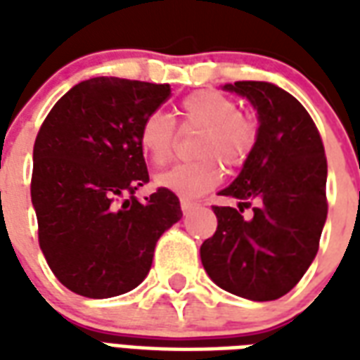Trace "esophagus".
Instances as JSON below:
<instances>
[{"label":"esophagus","instance_id":"esophagus-1","mask_svg":"<svg viewBox=\"0 0 360 360\" xmlns=\"http://www.w3.org/2000/svg\"><path fill=\"white\" fill-rule=\"evenodd\" d=\"M198 206V202H195V200H188V198H181V210H183V214H188V212H193Z\"/></svg>","mask_w":360,"mask_h":360}]
</instances>
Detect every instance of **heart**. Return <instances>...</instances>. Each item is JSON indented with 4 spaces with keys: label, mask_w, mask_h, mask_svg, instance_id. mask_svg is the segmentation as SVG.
Here are the masks:
<instances>
[{
    "label": "heart",
    "mask_w": 360,
    "mask_h": 360,
    "mask_svg": "<svg viewBox=\"0 0 360 360\" xmlns=\"http://www.w3.org/2000/svg\"><path fill=\"white\" fill-rule=\"evenodd\" d=\"M185 129L202 131L195 154L202 160L173 165L156 177L160 187L181 196H200L221 181V165L241 167L249 162L258 142L257 121L243 115L239 103L218 90H196L181 102ZM177 129L164 111H152L142 121L139 142L154 165L167 164L173 158Z\"/></svg>",
    "instance_id": "b5f03b06"
}]
</instances>
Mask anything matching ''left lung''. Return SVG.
<instances>
[{
    "instance_id": "left-lung-1",
    "label": "left lung",
    "mask_w": 360,
    "mask_h": 360,
    "mask_svg": "<svg viewBox=\"0 0 360 360\" xmlns=\"http://www.w3.org/2000/svg\"><path fill=\"white\" fill-rule=\"evenodd\" d=\"M224 89L257 108L258 142L237 179L219 193L237 198L239 210L212 206L218 227L202 243L200 258L221 289L274 301L299 283L318 252L328 216L324 144L309 111L276 84L237 81ZM249 205L255 216L245 220Z\"/></svg>"
}]
</instances>
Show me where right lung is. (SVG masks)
Wrapping results in <instances>:
<instances>
[{
  "instance_id": "add662e5",
  "label": "right lung",
  "mask_w": 360,
  "mask_h": 360,
  "mask_svg": "<svg viewBox=\"0 0 360 360\" xmlns=\"http://www.w3.org/2000/svg\"><path fill=\"white\" fill-rule=\"evenodd\" d=\"M169 94V84L96 77L61 96L44 119L30 181L38 243L73 293L108 299L134 289L158 239L183 216L167 188L144 202L134 196L148 183L142 121Z\"/></svg>"
}]
</instances>
